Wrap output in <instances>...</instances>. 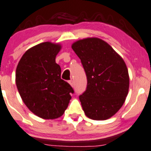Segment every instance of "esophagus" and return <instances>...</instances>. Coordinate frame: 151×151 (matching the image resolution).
Here are the masks:
<instances>
[{"label":"esophagus","mask_w":151,"mask_h":151,"mask_svg":"<svg viewBox=\"0 0 151 151\" xmlns=\"http://www.w3.org/2000/svg\"><path fill=\"white\" fill-rule=\"evenodd\" d=\"M69 84L71 86L73 87H73H74V82H73V81H72V80L70 81Z\"/></svg>","instance_id":"34e87169"}]
</instances>
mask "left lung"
<instances>
[{"label":"left lung","mask_w":151,"mask_h":151,"mask_svg":"<svg viewBox=\"0 0 151 151\" xmlns=\"http://www.w3.org/2000/svg\"><path fill=\"white\" fill-rule=\"evenodd\" d=\"M71 47L87 76L86 91L79 96L86 116L93 120L109 119L120 109L128 94L129 77L124 60L97 37L77 40Z\"/></svg>","instance_id":"left-lung-1"}]
</instances>
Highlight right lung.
<instances>
[{"instance_id":"add662e5","label":"right lung","mask_w":151,"mask_h":151,"mask_svg":"<svg viewBox=\"0 0 151 151\" xmlns=\"http://www.w3.org/2000/svg\"><path fill=\"white\" fill-rule=\"evenodd\" d=\"M62 45L45 42L25 52L16 70V84L22 101L33 114L45 119L60 117L73 93L61 79L55 62Z\"/></svg>"}]
</instances>
